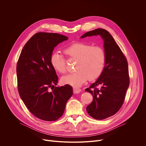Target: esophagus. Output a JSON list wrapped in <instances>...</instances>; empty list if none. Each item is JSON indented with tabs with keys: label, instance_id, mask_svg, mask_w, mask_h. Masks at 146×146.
I'll return each instance as SVG.
<instances>
[{
	"label": "esophagus",
	"instance_id": "esophagus-1",
	"mask_svg": "<svg viewBox=\"0 0 146 146\" xmlns=\"http://www.w3.org/2000/svg\"><path fill=\"white\" fill-rule=\"evenodd\" d=\"M81 90L80 89V88H73V92L74 94H78L81 92Z\"/></svg>",
	"mask_w": 146,
	"mask_h": 146
}]
</instances>
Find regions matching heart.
<instances>
[{
    "label": "heart",
    "mask_w": 146,
    "mask_h": 146,
    "mask_svg": "<svg viewBox=\"0 0 146 146\" xmlns=\"http://www.w3.org/2000/svg\"><path fill=\"white\" fill-rule=\"evenodd\" d=\"M64 52L69 58L76 60V71L62 78L65 84L79 87L88 78L96 79L102 73L106 60V52L102 47L77 42L66 47ZM66 59L59 52L53 53L50 58L52 67L59 73L66 72Z\"/></svg>",
    "instance_id": "obj_1"
}]
</instances>
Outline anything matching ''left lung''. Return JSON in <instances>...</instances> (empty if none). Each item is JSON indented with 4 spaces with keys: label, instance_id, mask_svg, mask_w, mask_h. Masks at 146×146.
<instances>
[{
    "label": "left lung",
    "instance_id": "obj_1",
    "mask_svg": "<svg viewBox=\"0 0 146 146\" xmlns=\"http://www.w3.org/2000/svg\"><path fill=\"white\" fill-rule=\"evenodd\" d=\"M100 35L104 41L106 60L98 79L85 90L92 94L93 101L87 107L88 114L96 119L114 115L122 106L129 85L127 60L106 30L99 28L86 33L81 38ZM101 86L100 89L97 87Z\"/></svg>",
    "mask_w": 146,
    "mask_h": 146
}]
</instances>
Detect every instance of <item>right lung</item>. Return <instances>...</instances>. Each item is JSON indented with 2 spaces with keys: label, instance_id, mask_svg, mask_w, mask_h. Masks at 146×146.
Listing matches in <instances>:
<instances>
[{
  "label": "right lung",
  "instance_id": "add662e5",
  "mask_svg": "<svg viewBox=\"0 0 146 146\" xmlns=\"http://www.w3.org/2000/svg\"><path fill=\"white\" fill-rule=\"evenodd\" d=\"M68 37L55 33L38 32L25 44L17 64L18 90L29 111L47 121L63 114L73 88L56 87L58 77L50 63L54 48Z\"/></svg>",
  "mask_w": 146,
  "mask_h": 146
}]
</instances>
